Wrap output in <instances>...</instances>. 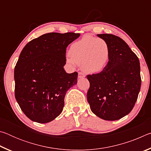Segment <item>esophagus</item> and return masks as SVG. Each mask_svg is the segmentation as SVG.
I'll use <instances>...</instances> for the list:
<instances>
[{
    "label": "esophagus",
    "instance_id": "obj_1",
    "mask_svg": "<svg viewBox=\"0 0 151 151\" xmlns=\"http://www.w3.org/2000/svg\"><path fill=\"white\" fill-rule=\"evenodd\" d=\"M78 78H84V77H85V75H84V74L83 73H78Z\"/></svg>",
    "mask_w": 151,
    "mask_h": 151
}]
</instances>
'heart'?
<instances>
[{
  "label": "heart",
  "instance_id": "heart-1",
  "mask_svg": "<svg viewBox=\"0 0 151 151\" xmlns=\"http://www.w3.org/2000/svg\"><path fill=\"white\" fill-rule=\"evenodd\" d=\"M69 55L66 61L71 65L77 64L86 73H98L108 63L111 49L105 40L85 35L70 46Z\"/></svg>",
  "mask_w": 151,
  "mask_h": 151
}]
</instances>
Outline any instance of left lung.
<instances>
[{"mask_svg":"<svg viewBox=\"0 0 151 151\" xmlns=\"http://www.w3.org/2000/svg\"><path fill=\"white\" fill-rule=\"evenodd\" d=\"M109 45L111 55L100 73L88 75L87 101L93 113L105 121H116L132 111L141 85L140 62L126 42L111 34L97 35Z\"/></svg>","mask_w":151,"mask_h":151,"instance_id":"left-lung-1","label":"left lung"}]
</instances>
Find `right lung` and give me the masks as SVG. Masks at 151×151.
Instances as JSON below:
<instances>
[{
    "mask_svg": "<svg viewBox=\"0 0 151 151\" xmlns=\"http://www.w3.org/2000/svg\"><path fill=\"white\" fill-rule=\"evenodd\" d=\"M79 33L50 32L23 48L14 68L15 98L28 118L39 123L52 121L62 112L65 96L77 83L78 73H67L66 50Z\"/></svg>",
    "mask_w": 151,
    "mask_h": 151,
    "instance_id": "add662e5",
    "label": "right lung"
}]
</instances>
